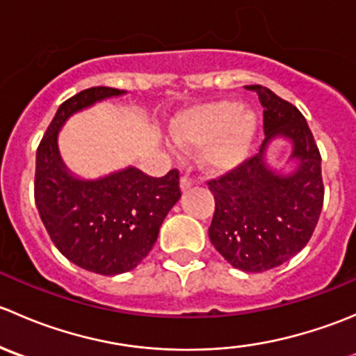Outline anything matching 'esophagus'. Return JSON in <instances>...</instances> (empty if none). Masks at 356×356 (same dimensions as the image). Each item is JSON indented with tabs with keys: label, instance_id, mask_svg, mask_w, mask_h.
<instances>
[{
	"label": "esophagus",
	"instance_id": "1",
	"mask_svg": "<svg viewBox=\"0 0 356 356\" xmlns=\"http://www.w3.org/2000/svg\"><path fill=\"white\" fill-rule=\"evenodd\" d=\"M193 186H195V181H193L191 177H188V175H182V177H181V191L182 193L189 191Z\"/></svg>",
	"mask_w": 356,
	"mask_h": 356
}]
</instances>
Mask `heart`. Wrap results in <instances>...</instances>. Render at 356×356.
I'll return each instance as SVG.
<instances>
[{
	"mask_svg": "<svg viewBox=\"0 0 356 356\" xmlns=\"http://www.w3.org/2000/svg\"><path fill=\"white\" fill-rule=\"evenodd\" d=\"M258 132V115L232 99L201 103L181 111L170 125L172 139L184 149L200 148V167L222 175L245 163Z\"/></svg>",
	"mask_w": 356,
	"mask_h": 356,
	"instance_id": "1",
	"label": "heart"
}]
</instances>
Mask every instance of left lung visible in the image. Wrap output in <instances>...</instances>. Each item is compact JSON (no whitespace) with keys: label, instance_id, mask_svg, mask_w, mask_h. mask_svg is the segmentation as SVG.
<instances>
[{"label":"left lung","instance_id":"1","mask_svg":"<svg viewBox=\"0 0 356 356\" xmlns=\"http://www.w3.org/2000/svg\"><path fill=\"white\" fill-rule=\"evenodd\" d=\"M264 106L260 152L218 181H210L215 213L208 236L215 250L245 272L270 270L310 241L324 203L321 153L296 106L270 89L250 86ZM284 140L290 156L271 163V143Z\"/></svg>","mask_w":356,"mask_h":356}]
</instances>
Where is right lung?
Masks as SVG:
<instances>
[{
    "instance_id": "1",
    "label": "right lung",
    "mask_w": 356,
    "mask_h": 356,
    "mask_svg": "<svg viewBox=\"0 0 356 356\" xmlns=\"http://www.w3.org/2000/svg\"><path fill=\"white\" fill-rule=\"evenodd\" d=\"M124 95L127 91L98 86L72 96L60 105L35 153V207L49 238L72 264L99 275L138 267L181 198L177 170L155 179L127 165L84 179L60 155V131L68 118Z\"/></svg>"
}]
</instances>
